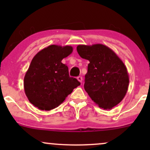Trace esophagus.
Returning <instances> with one entry per match:
<instances>
[{"instance_id": "34e87169", "label": "esophagus", "mask_w": 150, "mask_h": 150, "mask_svg": "<svg viewBox=\"0 0 150 150\" xmlns=\"http://www.w3.org/2000/svg\"><path fill=\"white\" fill-rule=\"evenodd\" d=\"M77 80L79 81V82H80V83H82V77H81V76H79V77H77Z\"/></svg>"}]
</instances>
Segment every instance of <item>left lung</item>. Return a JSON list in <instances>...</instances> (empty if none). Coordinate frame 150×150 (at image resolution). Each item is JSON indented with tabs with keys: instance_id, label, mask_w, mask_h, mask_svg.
<instances>
[{
	"instance_id": "left-lung-1",
	"label": "left lung",
	"mask_w": 150,
	"mask_h": 150,
	"mask_svg": "<svg viewBox=\"0 0 150 150\" xmlns=\"http://www.w3.org/2000/svg\"><path fill=\"white\" fill-rule=\"evenodd\" d=\"M80 57L88 60L84 88L92 101L104 109H111L123 100L129 85L123 62L108 46L101 44L78 45Z\"/></svg>"
}]
</instances>
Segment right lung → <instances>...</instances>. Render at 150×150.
<instances>
[{"label":"right lung","instance_id":"right-lung-1","mask_svg":"<svg viewBox=\"0 0 150 150\" xmlns=\"http://www.w3.org/2000/svg\"><path fill=\"white\" fill-rule=\"evenodd\" d=\"M71 46L50 45L34 56L24 78V88L31 104L40 110L58 107L80 85L70 77L62 60L73 52Z\"/></svg>","mask_w":150,"mask_h":150}]
</instances>
